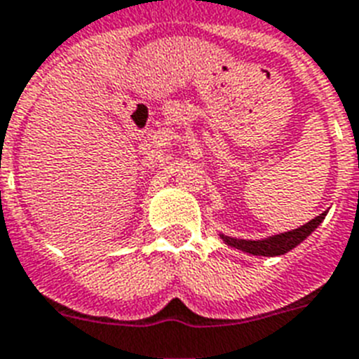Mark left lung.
<instances>
[{"mask_svg":"<svg viewBox=\"0 0 359 359\" xmlns=\"http://www.w3.org/2000/svg\"><path fill=\"white\" fill-rule=\"evenodd\" d=\"M326 211L320 213L319 217H315L308 222V224L300 226V228L293 229V231H285V233L272 235V237H265V239L257 241H246V239H237V237H229V235L220 233V239L224 241L228 246H233L237 250H243L246 254H252V256H282V254H287L289 250H293L294 246H298L306 237L311 235V231H315V228L325 220Z\"/></svg>","mask_w":359,"mask_h":359,"instance_id":"1","label":"left lung"}]
</instances>
